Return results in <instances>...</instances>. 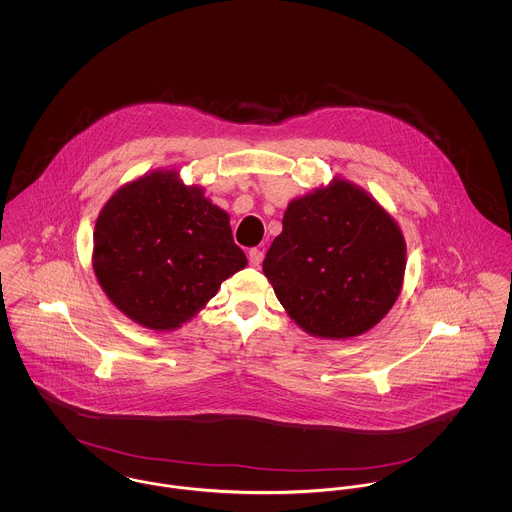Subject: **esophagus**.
<instances>
[{
	"mask_svg": "<svg viewBox=\"0 0 512 512\" xmlns=\"http://www.w3.org/2000/svg\"><path fill=\"white\" fill-rule=\"evenodd\" d=\"M263 257H265L263 249H257V247H253V249L249 251V265H251V267H259V265L263 263Z\"/></svg>",
	"mask_w": 512,
	"mask_h": 512,
	"instance_id": "esophagus-1",
	"label": "esophagus"
}]
</instances>
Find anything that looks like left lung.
Instances as JSON below:
<instances>
[{
  "instance_id": "obj_1",
  "label": "left lung",
  "mask_w": 512,
  "mask_h": 512,
  "mask_svg": "<svg viewBox=\"0 0 512 512\" xmlns=\"http://www.w3.org/2000/svg\"><path fill=\"white\" fill-rule=\"evenodd\" d=\"M407 245L363 188L334 178L293 199L263 272L286 313L311 336H361L388 315L405 276Z\"/></svg>"
}]
</instances>
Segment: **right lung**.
<instances>
[{
    "instance_id": "right-lung-1",
    "label": "right lung",
    "mask_w": 512,
    "mask_h": 512,
    "mask_svg": "<svg viewBox=\"0 0 512 512\" xmlns=\"http://www.w3.org/2000/svg\"><path fill=\"white\" fill-rule=\"evenodd\" d=\"M94 272L113 305L149 330H174L199 313L220 284L247 265L228 213L176 171L124 184L103 205Z\"/></svg>"
}]
</instances>
